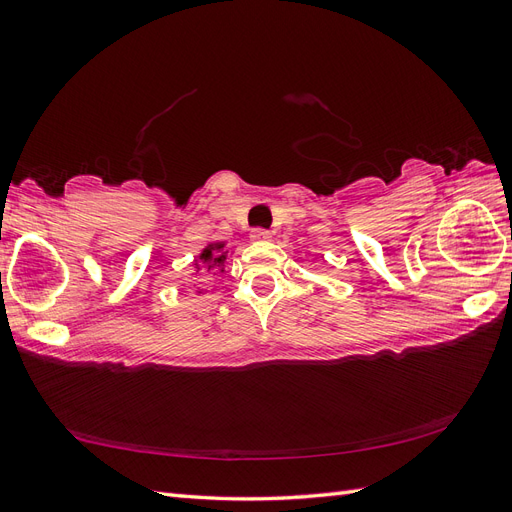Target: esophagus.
I'll use <instances>...</instances> for the list:
<instances>
[{
    "instance_id": "obj_1",
    "label": "esophagus",
    "mask_w": 512,
    "mask_h": 512,
    "mask_svg": "<svg viewBox=\"0 0 512 512\" xmlns=\"http://www.w3.org/2000/svg\"><path fill=\"white\" fill-rule=\"evenodd\" d=\"M250 239L254 243H265V241H271V232L269 230H262V228H256L250 232Z\"/></svg>"
}]
</instances>
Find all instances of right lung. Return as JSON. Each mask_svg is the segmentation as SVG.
Wrapping results in <instances>:
<instances>
[{"label":"right lung","instance_id":"1","mask_svg":"<svg viewBox=\"0 0 512 512\" xmlns=\"http://www.w3.org/2000/svg\"><path fill=\"white\" fill-rule=\"evenodd\" d=\"M228 260V252H226V243L224 241H218V243H207L203 250H200V254L194 258V269L196 271H205V273H211V271H220L224 273V265ZM198 294H205L207 290L205 288H198L196 290Z\"/></svg>","mask_w":512,"mask_h":512}]
</instances>
